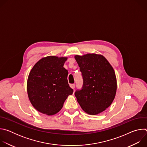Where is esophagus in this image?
<instances>
[{
	"instance_id": "34e87169",
	"label": "esophagus",
	"mask_w": 147,
	"mask_h": 147,
	"mask_svg": "<svg viewBox=\"0 0 147 147\" xmlns=\"http://www.w3.org/2000/svg\"><path fill=\"white\" fill-rule=\"evenodd\" d=\"M70 87H71L72 89H73V90L75 88V84H71L70 85Z\"/></svg>"
}]
</instances>
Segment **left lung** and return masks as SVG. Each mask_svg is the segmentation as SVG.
<instances>
[{"label":"left lung","mask_w":147,"mask_h":147,"mask_svg":"<svg viewBox=\"0 0 147 147\" xmlns=\"http://www.w3.org/2000/svg\"><path fill=\"white\" fill-rule=\"evenodd\" d=\"M83 78V86L74 94L82 109L95 115L105 111L115 99L117 81L115 71L101 55L74 56Z\"/></svg>","instance_id":"left-lung-1"}]
</instances>
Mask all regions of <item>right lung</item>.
Returning <instances> with one entry per match:
<instances>
[{
  "label": "right lung",
  "instance_id": "1",
  "mask_svg": "<svg viewBox=\"0 0 147 147\" xmlns=\"http://www.w3.org/2000/svg\"><path fill=\"white\" fill-rule=\"evenodd\" d=\"M67 57L49 56L39 60L27 80V94L34 108L53 115L59 112L73 90L69 85L68 71L63 67Z\"/></svg>",
  "mask_w": 147,
  "mask_h": 147
}]
</instances>
